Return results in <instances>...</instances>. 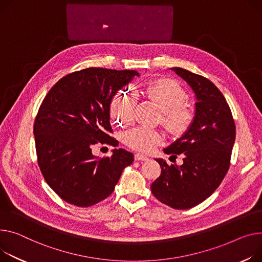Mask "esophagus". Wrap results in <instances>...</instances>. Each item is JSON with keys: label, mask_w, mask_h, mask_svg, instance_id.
<instances>
[{"label": "esophagus", "mask_w": 262, "mask_h": 262, "mask_svg": "<svg viewBox=\"0 0 262 262\" xmlns=\"http://www.w3.org/2000/svg\"><path fill=\"white\" fill-rule=\"evenodd\" d=\"M135 160L136 161H147L148 160V157L142 154H136L135 155Z\"/></svg>", "instance_id": "obj_1"}]
</instances>
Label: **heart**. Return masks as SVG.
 Returning a JSON list of instances; mask_svg holds the SVG:
<instances>
[{
	"mask_svg": "<svg viewBox=\"0 0 262 262\" xmlns=\"http://www.w3.org/2000/svg\"><path fill=\"white\" fill-rule=\"evenodd\" d=\"M146 96L162 110L161 123L173 136L184 135L191 126L194 115L184 105L187 94L183 87L172 79H159L149 83ZM136 95L130 90L119 92L111 104V116L117 124L125 126L134 120ZM124 143L133 149L147 151L162 141V135L155 129L136 127L123 136Z\"/></svg>",
	"mask_w": 262,
	"mask_h": 262,
	"instance_id": "1",
	"label": "heart"
}]
</instances>
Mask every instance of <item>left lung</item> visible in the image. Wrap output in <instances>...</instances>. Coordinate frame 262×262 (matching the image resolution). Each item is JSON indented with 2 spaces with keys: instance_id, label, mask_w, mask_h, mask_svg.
I'll return each mask as SVG.
<instances>
[{
  "instance_id": "8db88e82",
  "label": "left lung",
  "mask_w": 262,
  "mask_h": 262,
  "mask_svg": "<svg viewBox=\"0 0 262 262\" xmlns=\"http://www.w3.org/2000/svg\"><path fill=\"white\" fill-rule=\"evenodd\" d=\"M169 69L194 93L195 115L189 129L163 149L171 156L182 154L183 164L168 165L156 159L161 175L150 188L162 203L186 210L204 201L220 185L230 167L236 127L225 98L210 80L180 67Z\"/></svg>"
}]
</instances>
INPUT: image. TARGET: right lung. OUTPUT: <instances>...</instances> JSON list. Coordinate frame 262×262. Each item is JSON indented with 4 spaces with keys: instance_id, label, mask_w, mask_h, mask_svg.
Here are the masks:
<instances>
[{
    "instance_id": "obj_1",
    "label": "right lung",
    "mask_w": 262,
    "mask_h": 262,
    "mask_svg": "<svg viewBox=\"0 0 262 262\" xmlns=\"http://www.w3.org/2000/svg\"><path fill=\"white\" fill-rule=\"evenodd\" d=\"M137 71L91 67L59 80L43 100L34 121L38 163L48 185L66 202L92 206L107 198L134 155L123 148L99 159L92 146H116L111 104Z\"/></svg>"
}]
</instances>
